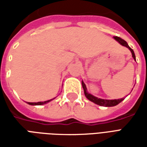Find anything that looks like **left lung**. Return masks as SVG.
I'll return each mask as SVG.
<instances>
[{
  "label": "left lung",
  "mask_w": 147,
  "mask_h": 147,
  "mask_svg": "<svg viewBox=\"0 0 147 147\" xmlns=\"http://www.w3.org/2000/svg\"><path fill=\"white\" fill-rule=\"evenodd\" d=\"M113 38L120 43V45H123V46H125L127 49H129V50L131 53L132 54L133 59L136 61V55H135V53L133 51V49L131 47H130L128 44L127 43L126 41H124L123 39L120 38L119 37L115 36L113 37ZM82 85H83V90H84V94L86 97V98L90 100V102L95 103L97 105H102V106H105V107H112V106H115V105H118L119 103L122 102L123 100V98H120V99H114V100H107V99H102V98H98L95 96L92 95L91 94H90L88 91H87V89H86V86L85 85V83H83V81H82Z\"/></svg>",
  "instance_id": "left-lung-1"
}]
</instances>
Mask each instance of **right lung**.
<instances>
[{
  "label": "right lung",
  "instance_id": "right-lung-1",
  "mask_svg": "<svg viewBox=\"0 0 147 147\" xmlns=\"http://www.w3.org/2000/svg\"><path fill=\"white\" fill-rule=\"evenodd\" d=\"M54 98L50 99V100H48V101H45V102H27V104H29L30 105H45L46 103L48 102H51L52 100H53Z\"/></svg>",
  "mask_w": 147,
  "mask_h": 147
}]
</instances>
